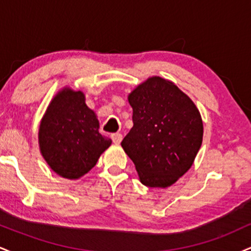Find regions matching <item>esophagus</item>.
Returning a JSON list of instances; mask_svg holds the SVG:
<instances>
[{
  "label": "esophagus",
  "mask_w": 251,
  "mask_h": 251,
  "mask_svg": "<svg viewBox=\"0 0 251 251\" xmlns=\"http://www.w3.org/2000/svg\"><path fill=\"white\" fill-rule=\"evenodd\" d=\"M112 140H113L114 144H120V142H122L123 139V134L122 133H113L111 135Z\"/></svg>",
  "instance_id": "esophagus-1"
}]
</instances>
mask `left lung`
<instances>
[{"label": "left lung", "instance_id": "8db88e82", "mask_svg": "<svg viewBox=\"0 0 251 251\" xmlns=\"http://www.w3.org/2000/svg\"><path fill=\"white\" fill-rule=\"evenodd\" d=\"M133 127L122 142L140 181L166 188L191 168L203 140V123L192 100L175 83L150 77L128 96Z\"/></svg>", "mask_w": 251, "mask_h": 251}]
</instances>
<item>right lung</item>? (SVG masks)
Listing matches in <instances>:
<instances>
[{
    "instance_id": "1",
    "label": "right lung",
    "mask_w": 251,
    "mask_h": 251,
    "mask_svg": "<svg viewBox=\"0 0 251 251\" xmlns=\"http://www.w3.org/2000/svg\"><path fill=\"white\" fill-rule=\"evenodd\" d=\"M40 150L53 171L76 179L96 166L112 140L99 133V122L82 92L63 89L50 102L39 131Z\"/></svg>"
}]
</instances>
